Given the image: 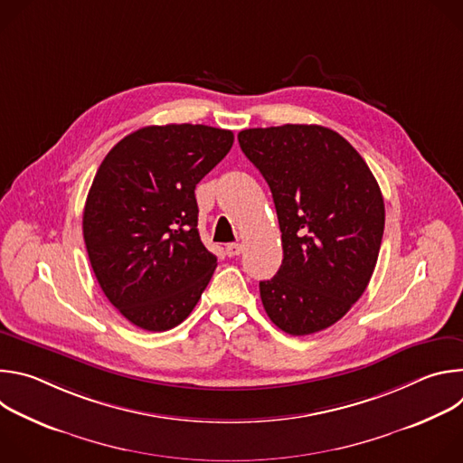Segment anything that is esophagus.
<instances>
[{"label":"esophagus","mask_w":463,"mask_h":463,"mask_svg":"<svg viewBox=\"0 0 463 463\" xmlns=\"http://www.w3.org/2000/svg\"><path fill=\"white\" fill-rule=\"evenodd\" d=\"M225 252H227V256L234 258V256H238V254L241 252V245H240V243H229V245L225 247Z\"/></svg>","instance_id":"esophagus-1"}]
</instances>
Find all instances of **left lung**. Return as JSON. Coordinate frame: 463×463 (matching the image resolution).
Wrapping results in <instances>:
<instances>
[{
  "label": "left lung",
  "instance_id": "1",
  "mask_svg": "<svg viewBox=\"0 0 463 463\" xmlns=\"http://www.w3.org/2000/svg\"><path fill=\"white\" fill-rule=\"evenodd\" d=\"M240 148L268 181L284 260L260 282L268 317L289 335L341 320L364 293L384 231L381 188L357 150L317 124L250 128Z\"/></svg>",
  "mask_w": 463,
  "mask_h": 463
}]
</instances>
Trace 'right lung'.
Listing matches in <instances>:
<instances>
[{
  "label": "right lung",
  "mask_w": 463,
  "mask_h": 463,
  "mask_svg": "<svg viewBox=\"0 0 463 463\" xmlns=\"http://www.w3.org/2000/svg\"><path fill=\"white\" fill-rule=\"evenodd\" d=\"M232 131L146 126L118 141L90 188L82 231L93 273L131 324L166 332L202 298L218 258L197 232L195 184L231 150Z\"/></svg>",
  "instance_id": "1"
}]
</instances>
